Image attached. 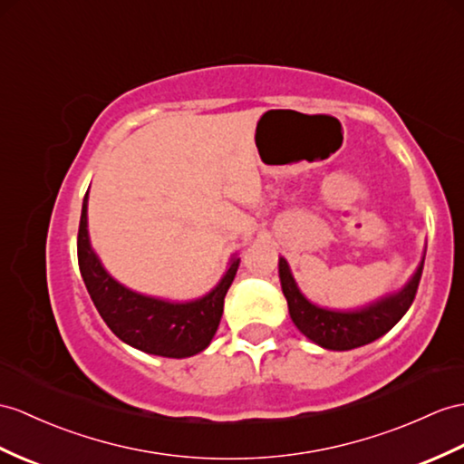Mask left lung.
<instances>
[{"label": "left lung", "mask_w": 464, "mask_h": 464, "mask_svg": "<svg viewBox=\"0 0 464 464\" xmlns=\"http://www.w3.org/2000/svg\"><path fill=\"white\" fill-rule=\"evenodd\" d=\"M423 262L425 257L417 266L413 277L400 291L388 293L364 307L348 311L326 309L311 303L297 287L285 257H279V279L291 321L309 341L326 350H353L374 343L408 313L420 287Z\"/></svg>", "instance_id": "obj_1"}]
</instances>
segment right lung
<instances>
[{"label":"right lung","instance_id":"add662e5","mask_svg":"<svg viewBox=\"0 0 464 464\" xmlns=\"http://www.w3.org/2000/svg\"><path fill=\"white\" fill-rule=\"evenodd\" d=\"M88 193L82 202L78 226V267L100 317L120 341L147 354L165 358H188L205 350L217 333L224 297L228 293L240 257L230 259V267L218 285L193 301H169L131 291L111 277L88 238Z\"/></svg>","mask_w":464,"mask_h":464}]
</instances>
